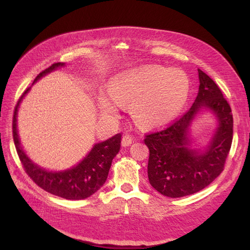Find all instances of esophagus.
I'll return each instance as SVG.
<instances>
[{
    "instance_id": "34e87169",
    "label": "esophagus",
    "mask_w": 250,
    "mask_h": 250,
    "mask_svg": "<svg viewBox=\"0 0 250 250\" xmlns=\"http://www.w3.org/2000/svg\"><path fill=\"white\" fill-rule=\"evenodd\" d=\"M132 142H133L132 137H130L129 134H125L124 137L122 138V146H123V147L129 146V145H131Z\"/></svg>"
}]
</instances>
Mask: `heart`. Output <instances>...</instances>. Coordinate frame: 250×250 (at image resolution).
<instances>
[{
    "label": "heart",
    "mask_w": 250,
    "mask_h": 250,
    "mask_svg": "<svg viewBox=\"0 0 250 250\" xmlns=\"http://www.w3.org/2000/svg\"><path fill=\"white\" fill-rule=\"evenodd\" d=\"M190 81L184 71L176 67L143 66L118 75L110 82V94H101L103 115H113L117 102H132L131 110L139 123L156 126L175 118L186 104Z\"/></svg>",
    "instance_id": "obj_1"
}]
</instances>
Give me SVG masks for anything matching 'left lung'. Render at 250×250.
I'll list each match as a JSON object with an SVG mask.
<instances>
[{"label": "left lung", "mask_w": 250, "mask_h": 250, "mask_svg": "<svg viewBox=\"0 0 250 250\" xmlns=\"http://www.w3.org/2000/svg\"><path fill=\"white\" fill-rule=\"evenodd\" d=\"M198 77L199 90L192 107L167 128L144 140L150 151L149 183L171 198L197 193L213 183L223 171L231 146L230 106L213 79L199 69ZM206 112L213 116L216 128L206 145L200 146L193 140L190 127L194 119Z\"/></svg>", "instance_id": "left-lung-1"}]
</instances>
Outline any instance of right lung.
<instances>
[{"label":"right lung","mask_w":250,"mask_h":250,"mask_svg":"<svg viewBox=\"0 0 250 250\" xmlns=\"http://www.w3.org/2000/svg\"><path fill=\"white\" fill-rule=\"evenodd\" d=\"M63 66H65L63 62L52 64L48 69L37 75L33 84L51 72ZM30 89L31 87L26 89L20 98L14 109L12 123L14 145H16L19 157L26 173L44 191L62 198L67 200H81L89 197L101 188L106 181L112 160L120 151L122 134L118 133L106 141L95 144L88 153L71 168L60 171L44 169L34 163L25 152L21 144L18 130V112L20 105Z\"/></svg>","instance_id":"1"}]
</instances>
